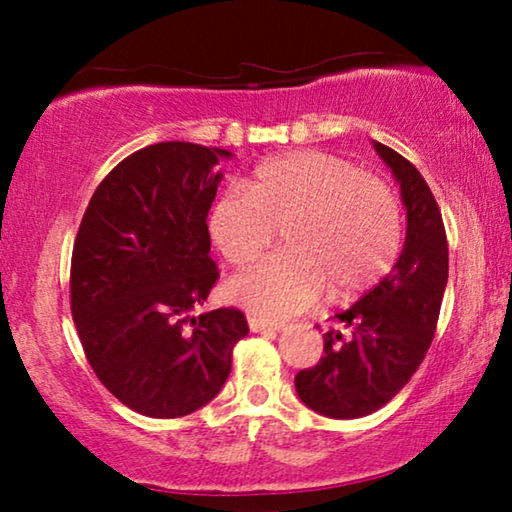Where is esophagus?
<instances>
[{
	"instance_id": "obj_1",
	"label": "esophagus",
	"mask_w": 512,
	"mask_h": 512,
	"mask_svg": "<svg viewBox=\"0 0 512 512\" xmlns=\"http://www.w3.org/2000/svg\"><path fill=\"white\" fill-rule=\"evenodd\" d=\"M249 328L254 333H277L282 331L284 324L282 321H270V319H261V317H249Z\"/></svg>"
}]
</instances>
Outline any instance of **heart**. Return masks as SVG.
Listing matches in <instances>:
<instances>
[{
	"label": "heart",
	"instance_id": "obj_1",
	"mask_svg": "<svg viewBox=\"0 0 512 512\" xmlns=\"http://www.w3.org/2000/svg\"><path fill=\"white\" fill-rule=\"evenodd\" d=\"M207 230L223 261L247 268L279 230L282 254L228 284V296L261 317L363 293L391 270L403 242L401 200L389 181L324 151L265 160L242 191L221 195Z\"/></svg>",
	"mask_w": 512,
	"mask_h": 512
}]
</instances>
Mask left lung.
Segmentation results:
<instances>
[{
	"mask_svg": "<svg viewBox=\"0 0 512 512\" xmlns=\"http://www.w3.org/2000/svg\"><path fill=\"white\" fill-rule=\"evenodd\" d=\"M373 146L401 186L408 230L394 270L335 314L345 331L324 333V356L296 375L300 401L331 419L366 417L410 382L431 347L447 286V235L429 184L401 153Z\"/></svg>",
	"mask_w": 512,
	"mask_h": 512,
	"instance_id": "8db88e82",
	"label": "left lung"
}]
</instances>
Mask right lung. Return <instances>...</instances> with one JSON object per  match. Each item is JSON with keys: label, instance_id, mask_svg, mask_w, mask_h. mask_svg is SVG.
I'll return each mask as SVG.
<instances>
[{"label": "right lung", "instance_id": "obj_1", "mask_svg": "<svg viewBox=\"0 0 512 512\" xmlns=\"http://www.w3.org/2000/svg\"><path fill=\"white\" fill-rule=\"evenodd\" d=\"M226 149L160 142L121 160L90 198L72 251V317L97 380L139 415H191L219 394L247 317H188L219 279L207 214Z\"/></svg>", "mask_w": 512, "mask_h": 512}]
</instances>
